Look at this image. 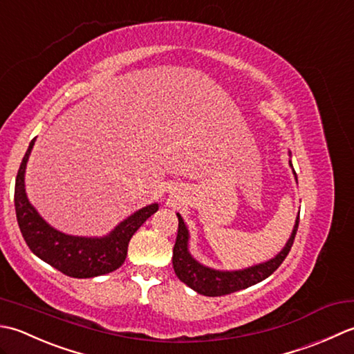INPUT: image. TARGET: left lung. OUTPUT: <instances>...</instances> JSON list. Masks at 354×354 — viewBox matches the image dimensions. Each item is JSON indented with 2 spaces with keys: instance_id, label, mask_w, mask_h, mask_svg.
I'll use <instances>...</instances> for the list:
<instances>
[{
  "instance_id": "1",
  "label": "left lung",
  "mask_w": 354,
  "mask_h": 354,
  "mask_svg": "<svg viewBox=\"0 0 354 354\" xmlns=\"http://www.w3.org/2000/svg\"><path fill=\"white\" fill-rule=\"evenodd\" d=\"M293 169L292 160H288ZM295 180L298 183L297 172L293 169ZM178 217V232L174 250H172V266H174V272L178 277V279L185 283L187 287H191L192 290H196L200 295L205 297H223V295H229L243 288H248L254 284L261 283L263 279L270 277L275 272L281 263L284 261L288 252L292 249V244L297 235L298 225H299V214L297 220H295V226L288 238L286 246L281 249V252L268 259L264 263H258L250 266L246 269L240 270H218L214 268H209L198 263L196 258L191 255L189 252V230H187L186 223L183 221L182 215L177 214Z\"/></svg>"
}]
</instances>
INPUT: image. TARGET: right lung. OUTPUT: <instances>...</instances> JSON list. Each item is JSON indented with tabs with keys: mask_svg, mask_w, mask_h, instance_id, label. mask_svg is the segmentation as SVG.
<instances>
[{
	"mask_svg": "<svg viewBox=\"0 0 354 354\" xmlns=\"http://www.w3.org/2000/svg\"><path fill=\"white\" fill-rule=\"evenodd\" d=\"M35 140L26 151L15 183L17 220L27 246L42 261L71 278L100 277L119 269L127 258L129 240L157 212L158 203L136 211L104 236H77L61 232L50 226L27 198L24 177Z\"/></svg>",
	"mask_w": 354,
	"mask_h": 354,
	"instance_id": "add662e5",
	"label": "right lung"
}]
</instances>
